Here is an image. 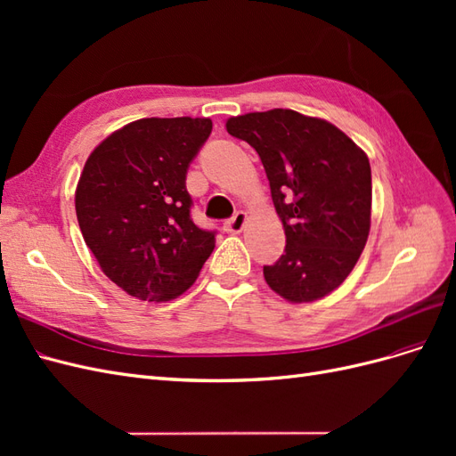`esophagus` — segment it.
Instances as JSON below:
<instances>
[{"mask_svg": "<svg viewBox=\"0 0 456 456\" xmlns=\"http://www.w3.org/2000/svg\"><path fill=\"white\" fill-rule=\"evenodd\" d=\"M247 223V215L243 211H238L232 218H228L224 223V230L230 233H240L245 228Z\"/></svg>", "mask_w": 456, "mask_h": 456, "instance_id": "34e87169", "label": "esophagus"}]
</instances>
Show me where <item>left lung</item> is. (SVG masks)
<instances>
[{
  "label": "left lung",
  "mask_w": 456,
  "mask_h": 456,
  "mask_svg": "<svg viewBox=\"0 0 456 456\" xmlns=\"http://www.w3.org/2000/svg\"><path fill=\"white\" fill-rule=\"evenodd\" d=\"M265 165L285 230V253L265 266L272 291L291 302L329 295L348 278L370 228V165L333 123L275 108L226 121Z\"/></svg>",
  "instance_id": "left-lung-1"
}]
</instances>
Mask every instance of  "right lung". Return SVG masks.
Wrapping results in <instances>:
<instances>
[{"instance_id": "1", "label": "right lung", "mask_w": 456, "mask_h": 456, "mask_svg": "<svg viewBox=\"0 0 456 456\" xmlns=\"http://www.w3.org/2000/svg\"><path fill=\"white\" fill-rule=\"evenodd\" d=\"M209 118H144L112 133L86 161L76 190L84 240L127 295H183L215 249V230L191 220L186 173L209 139Z\"/></svg>"}]
</instances>
